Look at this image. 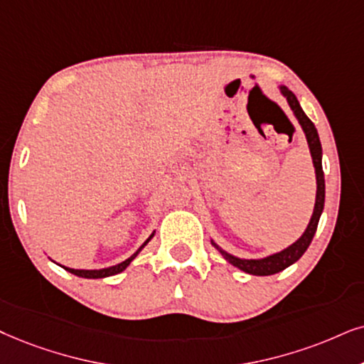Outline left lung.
Segmentation results:
<instances>
[{"label": "left lung", "instance_id": "left-lung-1", "mask_svg": "<svg viewBox=\"0 0 364 364\" xmlns=\"http://www.w3.org/2000/svg\"><path fill=\"white\" fill-rule=\"evenodd\" d=\"M280 94L284 95L285 100H287L289 107H291L294 117L297 119L299 126L302 127V132H304L307 146H309V153L312 158V164H314V171H316V203H314V210H312L311 220L307 223V227L304 230L301 237L297 238L296 242L291 243L289 247H285L284 250L275 252L272 255L262 257V259H242V257H237L230 252L223 250L222 247L216 243L213 238H210L211 245H213L216 250L222 254V257L228 264H232L233 267H237L238 270L242 272L250 274V275H274L277 272H282L284 269L291 267L292 264L301 259L304 255V252L307 250V247L311 245L312 238H314V233L317 230V223H319L321 215H323L324 210V198H326V185H324V173H323V148H321V141H319V134H317V129L309 117L306 116V112L302 110L301 104L296 95H294L292 90H289L285 85H279Z\"/></svg>", "mask_w": 364, "mask_h": 364}]
</instances>
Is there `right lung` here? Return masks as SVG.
<instances>
[{"label":"right lung","instance_id":"right-lung-1","mask_svg":"<svg viewBox=\"0 0 364 364\" xmlns=\"http://www.w3.org/2000/svg\"><path fill=\"white\" fill-rule=\"evenodd\" d=\"M154 233H156V230L148 237V240H146L139 248H137L134 254L129 257V259L121 262V264H116V265H112V267H105V269H94V270H87V269H70V267L60 265V264H58V265L62 267V269H65L67 272H70V274L77 275V277H82V279H104V277H110V275H117V274L124 272V270H126L127 267H129V264H131V262L134 260L136 257L141 254V250L151 242V238L154 237Z\"/></svg>","mask_w":364,"mask_h":364}]
</instances>
